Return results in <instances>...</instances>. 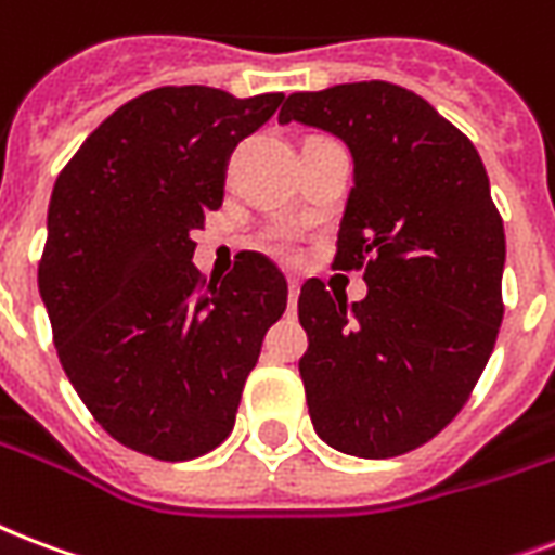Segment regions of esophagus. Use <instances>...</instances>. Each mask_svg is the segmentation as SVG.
Listing matches in <instances>:
<instances>
[{
    "instance_id": "esophagus-1",
    "label": "esophagus",
    "mask_w": 555,
    "mask_h": 555,
    "mask_svg": "<svg viewBox=\"0 0 555 555\" xmlns=\"http://www.w3.org/2000/svg\"><path fill=\"white\" fill-rule=\"evenodd\" d=\"M296 296H299V279L287 276V302H291V308L296 306Z\"/></svg>"
}]
</instances>
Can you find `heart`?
Wrapping results in <instances>:
<instances>
[{"label":"heart","mask_w":555,"mask_h":555,"mask_svg":"<svg viewBox=\"0 0 555 555\" xmlns=\"http://www.w3.org/2000/svg\"><path fill=\"white\" fill-rule=\"evenodd\" d=\"M270 247L276 249V253H287L291 249V238H287L285 232H276V235H270Z\"/></svg>","instance_id":"1"}]
</instances>
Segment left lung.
I'll return each instance as SVG.
<instances>
[{"instance_id":"1","label":"left lung","mask_w":555,"mask_h":555,"mask_svg":"<svg viewBox=\"0 0 555 555\" xmlns=\"http://www.w3.org/2000/svg\"><path fill=\"white\" fill-rule=\"evenodd\" d=\"M291 121L352 154L334 268L363 264L366 282L352 306L320 279L299 291L308 413L344 454H408L460 413L501 328L506 238L483 159L422 95L387 80L294 92L279 109V125Z\"/></svg>"}]
</instances>
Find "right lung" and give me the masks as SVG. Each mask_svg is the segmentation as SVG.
<instances>
[{
  "label": "right lung",
  "mask_w": 555,
  "mask_h": 555,
  "mask_svg": "<svg viewBox=\"0 0 555 555\" xmlns=\"http://www.w3.org/2000/svg\"><path fill=\"white\" fill-rule=\"evenodd\" d=\"M282 92L159 87L92 130L49 201L40 296L57 358L99 425L180 463L230 437L287 282L261 253L206 285L192 230L221 209L227 165Z\"/></svg>",
  "instance_id": "add662e5"
}]
</instances>
